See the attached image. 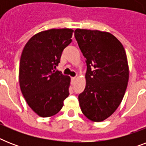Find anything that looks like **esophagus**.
I'll return each instance as SVG.
<instances>
[{
    "label": "esophagus",
    "mask_w": 146,
    "mask_h": 146,
    "mask_svg": "<svg viewBox=\"0 0 146 146\" xmlns=\"http://www.w3.org/2000/svg\"><path fill=\"white\" fill-rule=\"evenodd\" d=\"M71 80H73V81H74V80H76V77H72V78H71Z\"/></svg>",
    "instance_id": "1"
}]
</instances>
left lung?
<instances>
[{"label":"left lung","mask_w":146,"mask_h":146,"mask_svg":"<svg viewBox=\"0 0 146 146\" xmlns=\"http://www.w3.org/2000/svg\"><path fill=\"white\" fill-rule=\"evenodd\" d=\"M75 38L86 58V88L78 97L82 113L101 122L113 113L124 96L129 65L121 42L108 32L76 29Z\"/></svg>","instance_id":"left-lung-1"}]
</instances>
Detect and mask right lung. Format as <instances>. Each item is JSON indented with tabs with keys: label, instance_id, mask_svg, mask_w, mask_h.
Wrapping results in <instances>:
<instances>
[{
	"label": "right lung",
	"instance_id": "1",
	"mask_svg": "<svg viewBox=\"0 0 146 146\" xmlns=\"http://www.w3.org/2000/svg\"><path fill=\"white\" fill-rule=\"evenodd\" d=\"M73 32L71 29L42 31L24 46L19 62V86L28 105L39 117L55 115L69 96L70 77L54 69L72 42Z\"/></svg>",
	"mask_w": 146,
	"mask_h": 146
}]
</instances>
